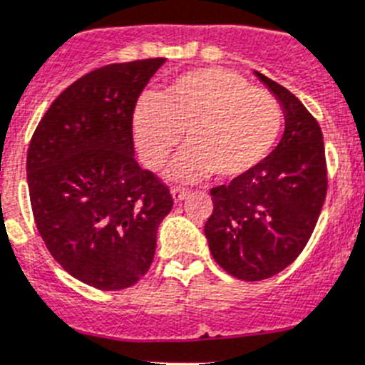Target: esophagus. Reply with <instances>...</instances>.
<instances>
[{"instance_id":"1","label":"esophagus","mask_w":365,"mask_h":365,"mask_svg":"<svg viewBox=\"0 0 365 365\" xmlns=\"http://www.w3.org/2000/svg\"><path fill=\"white\" fill-rule=\"evenodd\" d=\"M188 194H190V190L182 188V186H171V195H173V200H175L177 203L185 200Z\"/></svg>"}]
</instances>
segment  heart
I'll list each match as a JSON object with an SVG mask.
<instances>
[{"label":"heart","instance_id":"1","mask_svg":"<svg viewBox=\"0 0 365 365\" xmlns=\"http://www.w3.org/2000/svg\"><path fill=\"white\" fill-rule=\"evenodd\" d=\"M284 123L272 93L215 67L180 74L160 96L141 95L132 111L135 145L149 168H160L185 134L186 150L170 170L180 180L248 175L272 155Z\"/></svg>","mask_w":365,"mask_h":365}]
</instances>
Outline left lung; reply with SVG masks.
Here are the masks:
<instances>
[{
  "label": "left lung",
  "instance_id": "left-lung-1",
  "mask_svg": "<svg viewBox=\"0 0 365 365\" xmlns=\"http://www.w3.org/2000/svg\"><path fill=\"white\" fill-rule=\"evenodd\" d=\"M255 74L284 106V138L252 173L210 188L215 209L205 224L216 263L244 282L272 278L302 254L328 188L317 119L284 86Z\"/></svg>",
  "mask_w": 365,
  "mask_h": 365
}]
</instances>
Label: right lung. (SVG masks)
<instances>
[{
	"mask_svg": "<svg viewBox=\"0 0 365 365\" xmlns=\"http://www.w3.org/2000/svg\"><path fill=\"white\" fill-rule=\"evenodd\" d=\"M164 57L115 63L68 86L27 149L37 230L71 276L101 291L140 282L156 231L173 207L170 188L134 158L132 111Z\"/></svg>",
	"mask_w": 365,
	"mask_h": 365,
	"instance_id": "add662e5",
	"label": "right lung"
}]
</instances>
